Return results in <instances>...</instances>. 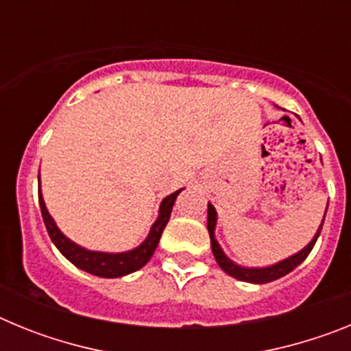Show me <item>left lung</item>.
Here are the masks:
<instances>
[{"label":"left lung","mask_w":351,"mask_h":351,"mask_svg":"<svg viewBox=\"0 0 351 351\" xmlns=\"http://www.w3.org/2000/svg\"><path fill=\"white\" fill-rule=\"evenodd\" d=\"M322 226H324V221H322L320 228H318V232L315 234V237L311 239V243L304 247V250H300L299 253H295V255L288 256V258L281 260V262L274 263V265H269V267H241V265L232 262V260L223 253L218 241H216V237H214V228H216V209H214L210 204H207V230H209V235H210V247H213L214 258H216L218 265L226 272V274L232 276V278H235V280L239 281H246V283H256V285L271 283V281L280 280V278L287 276L288 272L293 271L297 265H300L304 260L308 258L313 246H315L316 239H318V235H320Z\"/></svg>","instance_id":"1"}]
</instances>
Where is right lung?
I'll use <instances>...</instances> for the list:
<instances>
[{
  "mask_svg": "<svg viewBox=\"0 0 351 351\" xmlns=\"http://www.w3.org/2000/svg\"><path fill=\"white\" fill-rule=\"evenodd\" d=\"M38 182H40V172H38ZM181 193V190H178L176 193L169 195V197L163 198V202L160 206V216L154 221V225L151 226V232H149L147 239L138 247L132 251H125V253H101V251H89L86 247L79 246V244L71 243L66 235L61 234V230L56 226L54 219L49 214L45 202H43L42 191L38 188V202H40V210H42V218L45 226H47L49 237L52 239V243L56 244V247L61 251V255L64 258L70 260L75 267L82 269V271L89 272L93 276H100V278H121V276H126L130 272H135L138 269H142L145 263L151 260L154 250H156L158 243H160V237L163 234V228L167 226L170 218V213H172L173 202L178 195Z\"/></svg>",
  "mask_w": 351,
  "mask_h": 351,
  "instance_id": "1",
  "label": "right lung"
}]
</instances>
